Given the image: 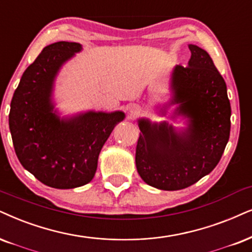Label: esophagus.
<instances>
[{"instance_id": "1", "label": "esophagus", "mask_w": 252, "mask_h": 252, "mask_svg": "<svg viewBox=\"0 0 252 252\" xmlns=\"http://www.w3.org/2000/svg\"><path fill=\"white\" fill-rule=\"evenodd\" d=\"M138 110H139L138 107H137L136 104H131V106L129 107V114H130V115H131V116H135L136 114L138 113Z\"/></svg>"}]
</instances>
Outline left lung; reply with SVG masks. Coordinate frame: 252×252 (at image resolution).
<instances>
[{"mask_svg":"<svg viewBox=\"0 0 252 252\" xmlns=\"http://www.w3.org/2000/svg\"><path fill=\"white\" fill-rule=\"evenodd\" d=\"M189 47V66L177 65L171 75V104H179L174 116L187 117V128L177 131L167 122L138 120L137 171L146 184L164 190L186 189L211 173L230 135L224 79L205 50L192 44Z\"/></svg>","mask_w":252,"mask_h":252,"instance_id":"obj_1","label":"left lung"}]
</instances>
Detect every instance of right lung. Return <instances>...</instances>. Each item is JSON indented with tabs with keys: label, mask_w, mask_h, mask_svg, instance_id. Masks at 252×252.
<instances>
[{
	"label": "right lung",
	"mask_w": 252,
	"mask_h": 252,
	"mask_svg": "<svg viewBox=\"0 0 252 252\" xmlns=\"http://www.w3.org/2000/svg\"><path fill=\"white\" fill-rule=\"evenodd\" d=\"M82 50L57 41L44 47L22 75L10 104L9 128L16 156L25 170L53 189L84 186L93 179L101 149L123 111H87L60 119L52 102L62 66Z\"/></svg>",
	"instance_id": "add662e5"
}]
</instances>
